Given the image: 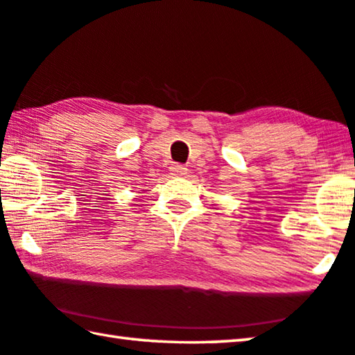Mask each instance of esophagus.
Segmentation results:
<instances>
[{
  "label": "esophagus",
  "instance_id": "34e87169",
  "mask_svg": "<svg viewBox=\"0 0 355 355\" xmlns=\"http://www.w3.org/2000/svg\"><path fill=\"white\" fill-rule=\"evenodd\" d=\"M169 169H171L172 175H175V177H183V175H186V173H188V167L183 166V164H178V163H173L169 167Z\"/></svg>",
  "mask_w": 355,
  "mask_h": 355
}]
</instances>
